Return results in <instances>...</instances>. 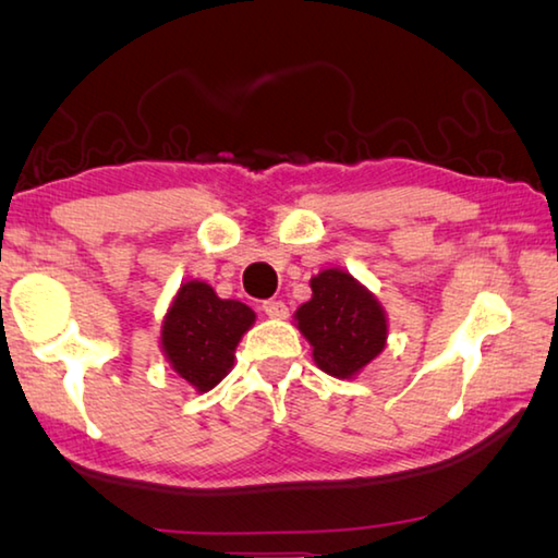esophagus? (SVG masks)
Segmentation results:
<instances>
[{
    "label": "esophagus",
    "instance_id": "34e87169",
    "mask_svg": "<svg viewBox=\"0 0 558 558\" xmlns=\"http://www.w3.org/2000/svg\"><path fill=\"white\" fill-rule=\"evenodd\" d=\"M262 311H264V314H267L269 318H284L289 308H287L284 301L267 299V301H262Z\"/></svg>",
    "mask_w": 558,
    "mask_h": 558
}]
</instances>
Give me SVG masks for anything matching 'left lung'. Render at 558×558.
Segmentation results:
<instances>
[{"instance_id":"obj_1","label":"left lung","mask_w":558,"mask_h":558,"mask_svg":"<svg viewBox=\"0 0 558 558\" xmlns=\"http://www.w3.org/2000/svg\"><path fill=\"white\" fill-rule=\"evenodd\" d=\"M314 296L296 311L299 330L314 345V360L333 377H353L383 353V306L345 271L326 269L311 279Z\"/></svg>"}]
</instances>
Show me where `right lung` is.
<instances>
[{"label":"right lung","instance_id":"right-lung-1","mask_svg":"<svg viewBox=\"0 0 558 558\" xmlns=\"http://www.w3.org/2000/svg\"><path fill=\"white\" fill-rule=\"evenodd\" d=\"M252 324L250 306L218 299L203 281H189L163 320L161 345L175 373L198 392H208L228 375L234 348Z\"/></svg>","mask_w":558,"mask_h":558}]
</instances>
